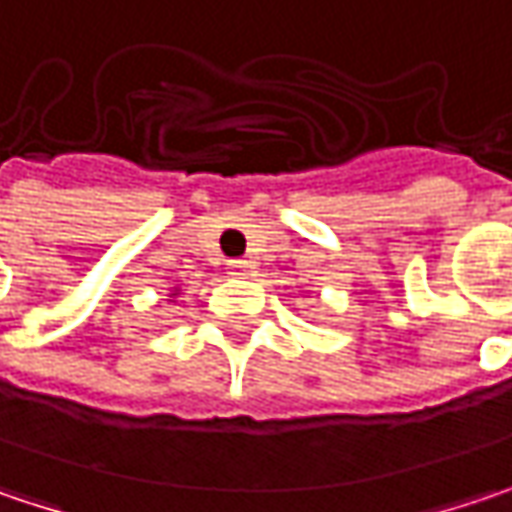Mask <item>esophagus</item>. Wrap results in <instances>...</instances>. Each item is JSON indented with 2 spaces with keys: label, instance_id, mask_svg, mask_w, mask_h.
I'll list each match as a JSON object with an SVG mask.
<instances>
[{
  "label": "esophagus",
  "instance_id": "34e87169",
  "mask_svg": "<svg viewBox=\"0 0 512 512\" xmlns=\"http://www.w3.org/2000/svg\"><path fill=\"white\" fill-rule=\"evenodd\" d=\"M228 272L231 275H240V278H249L255 272V263L246 260V257H237V260H228Z\"/></svg>",
  "mask_w": 512,
  "mask_h": 512
}]
</instances>
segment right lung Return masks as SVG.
Listing matches in <instances>:
<instances>
[{"label": "right lung", "instance_id": "1", "mask_svg": "<svg viewBox=\"0 0 512 512\" xmlns=\"http://www.w3.org/2000/svg\"><path fill=\"white\" fill-rule=\"evenodd\" d=\"M179 292H182V289H179V286H173V289H170V295H167V301H173V298H179Z\"/></svg>", "mask_w": 512, "mask_h": 512}]
</instances>
